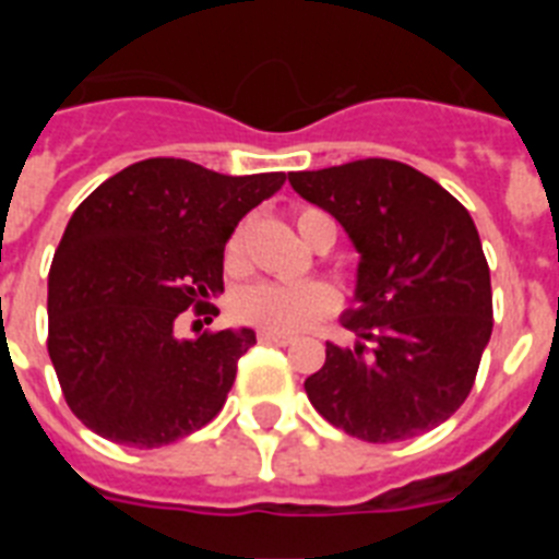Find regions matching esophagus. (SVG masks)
Returning a JSON list of instances; mask_svg holds the SVG:
<instances>
[{
  "mask_svg": "<svg viewBox=\"0 0 559 559\" xmlns=\"http://www.w3.org/2000/svg\"><path fill=\"white\" fill-rule=\"evenodd\" d=\"M257 338H260V344H276V347H288L290 335H280V333H269V330H260L257 333Z\"/></svg>",
  "mask_w": 559,
  "mask_h": 559,
  "instance_id": "obj_1",
  "label": "esophagus"
}]
</instances>
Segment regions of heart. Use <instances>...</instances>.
<instances>
[{
  "label": "heart",
  "mask_w": 559,
  "mask_h": 559,
  "mask_svg": "<svg viewBox=\"0 0 559 559\" xmlns=\"http://www.w3.org/2000/svg\"><path fill=\"white\" fill-rule=\"evenodd\" d=\"M330 221L319 210H302L296 215V229L308 240L316 243L319 226ZM333 224V221H330ZM226 269L243 271L246 269V231L243 226L231 231L226 243ZM335 308V294L324 283H254L237 290L231 296V310L240 322L254 324L260 330L280 335H294L308 330L310 324L319 322Z\"/></svg>",
  "instance_id": "obj_1"
}]
</instances>
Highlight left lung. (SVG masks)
<instances>
[{
  "mask_svg": "<svg viewBox=\"0 0 559 559\" xmlns=\"http://www.w3.org/2000/svg\"><path fill=\"white\" fill-rule=\"evenodd\" d=\"M288 181L344 226L360 254L358 305L341 316L358 341L328 344L324 367L305 380L308 400L367 442L431 431L467 400L492 333L490 269L471 212L392 159L290 173Z\"/></svg>",
  "mask_w": 559,
  "mask_h": 559,
  "instance_id": "left-lung-1",
  "label": "left lung"
}]
</instances>
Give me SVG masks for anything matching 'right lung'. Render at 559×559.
<instances>
[{"label": "right lung", "mask_w": 559, "mask_h": 559, "mask_svg": "<svg viewBox=\"0 0 559 559\" xmlns=\"http://www.w3.org/2000/svg\"><path fill=\"white\" fill-rule=\"evenodd\" d=\"M285 173L224 176L145 159L103 181L69 218L49 269V338L69 408L136 448L190 437L224 408L254 330L176 338L190 305L224 290V246Z\"/></svg>", "instance_id": "obj_1"}]
</instances>
